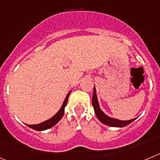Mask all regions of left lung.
<instances>
[{
    "label": "left lung",
    "mask_w": 160,
    "mask_h": 160,
    "mask_svg": "<svg viewBox=\"0 0 160 160\" xmlns=\"http://www.w3.org/2000/svg\"><path fill=\"white\" fill-rule=\"evenodd\" d=\"M92 106L94 107V110H95V115L97 116L98 119L102 123L105 124V125H108V126H111V127H125L129 124L132 123L136 118L130 119V120L127 121H122L119 119L114 118H110L108 115L104 113L102 110H101L100 107H99V103L98 101V97H97L96 90L95 88L94 87V92H93V96H92Z\"/></svg>",
    "instance_id": "obj_1"
}]
</instances>
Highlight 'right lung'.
<instances>
[{
    "label": "right lung",
    "instance_id": "obj_1",
    "mask_svg": "<svg viewBox=\"0 0 160 160\" xmlns=\"http://www.w3.org/2000/svg\"><path fill=\"white\" fill-rule=\"evenodd\" d=\"M72 91H70L68 94H67L66 97H65V100H64L63 103H62V106L61 107L60 110L57 112L56 114L53 116L52 118H50V119L48 120L45 121V122H42V123L39 124H36V125H28V127L31 128V129H35V130L37 131H43V130H46V129H48L50 128L53 127L59 122L62 118L63 117L64 115V113H65V107H66L67 105V102H68V96H69L70 93H71Z\"/></svg>",
    "mask_w": 160,
    "mask_h": 160
}]
</instances>
